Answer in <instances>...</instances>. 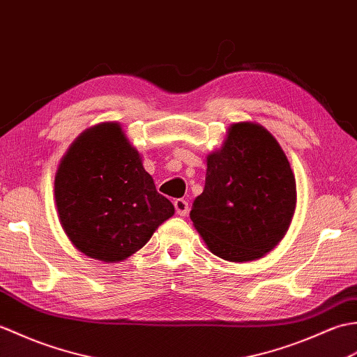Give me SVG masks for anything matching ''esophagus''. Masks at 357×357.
Wrapping results in <instances>:
<instances>
[{
    "label": "esophagus",
    "mask_w": 357,
    "mask_h": 357,
    "mask_svg": "<svg viewBox=\"0 0 357 357\" xmlns=\"http://www.w3.org/2000/svg\"><path fill=\"white\" fill-rule=\"evenodd\" d=\"M174 208H176L177 215H181V217H185L186 213H188V211H189L188 202L183 200V199H178V200L174 202Z\"/></svg>",
    "instance_id": "obj_1"
}]
</instances>
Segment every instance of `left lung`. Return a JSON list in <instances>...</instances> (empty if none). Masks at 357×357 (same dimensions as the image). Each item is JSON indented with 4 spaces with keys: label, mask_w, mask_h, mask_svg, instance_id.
Instances as JSON below:
<instances>
[{
    "label": "left lung",
    "mask_w": 357,
    "mask_h": 357,
    "mask_svg": "<svg viewBox=\"0 0 357 357\" xmlns=\"http://www.w3.org/2000/svg\"><path fill=\"white\" fill-rule=\"evenodd\" d=\"M295 208L296 181L282 148L264 126L240 122L208 155L204 189L189 215L213 255L243 263L284 238Z\"/></svg>",
    "instance_id": "left-lung-1"
}]
</instances>
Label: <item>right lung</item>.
I'll use <instances>...</instances> for the list:
<instances>
[{
  "mask_svg": "<svg viewBox=\"0 0 357 357\" xmlns=\"http://www.w3.org/2000/svg\"><path fill=\"white\" fill-rule=\"evenodd\" d=\"M54 202L71 244L105 263L131 257L174 215L116 122L94 125L71 144L54 177Z\"/></svg>",
  "mask_w": 357,
  "mask_h": 357,
  "instance_id": "obj_1",
  "label": "right lung"
}]
</instances>
